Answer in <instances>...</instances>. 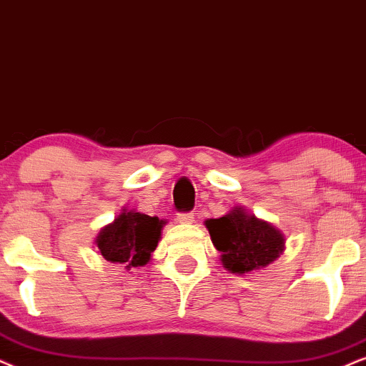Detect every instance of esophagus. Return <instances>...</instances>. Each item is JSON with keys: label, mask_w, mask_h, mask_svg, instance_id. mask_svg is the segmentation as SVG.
Wrapping results in <instances>:
<instances>
[{"label": "esophagus", "mask_w": 366, "mask_h": 366, "mask_svg": "<svg viewBox=\"0 0 366 366\" xmlns=\"http://www.w3.org/2000/svg\"><path fill=\"white\" fill-rule=\"evenodd\" d=\"M177 221L180 224H191L194 221V212H179Z\"/></svg>", "instance_id": "obj_1"}]
</instances>
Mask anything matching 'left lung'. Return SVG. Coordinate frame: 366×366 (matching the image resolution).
Instances as JSON below:
<instances>
[{
  "mask_svg": "<svg viewBox=\"0 0 366 366\" xmlns=\"http://www.w3.org/2000/svg\"><path fill=\"white\" fill-rule=\"evenodd\" d=\"M206 228L212 244L221 252V263L231 274L243 275L265 268L285 248L280 229L238 206L223 217L207 219Z\"/></svg>",
  "mask_w": 366,
  "mask_h": 366,
  "instance_id": "left-lung-1",
  "label": "left lung"
}]
</instances>
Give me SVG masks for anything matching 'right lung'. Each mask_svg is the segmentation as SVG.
Wrapping results in <instances>:
<instances>
[{
    "mask_svg": "<svg viewBox=\"0 0 366 366\" xmlns=\"http://www.w3.org/2000/svg\"><path fill=\"white\" fill-rule=\"evenodd\" d=\"M164 224L165 221L157 216L123 209L113 223L99 231L96 247L104 260L137 270L150 262Z\"/></svg>",
    "mask_w": 366,
    "mask_h": 366,
    "instance_id": "obj_1",
    "label": "right lung"
}]
</instances>
